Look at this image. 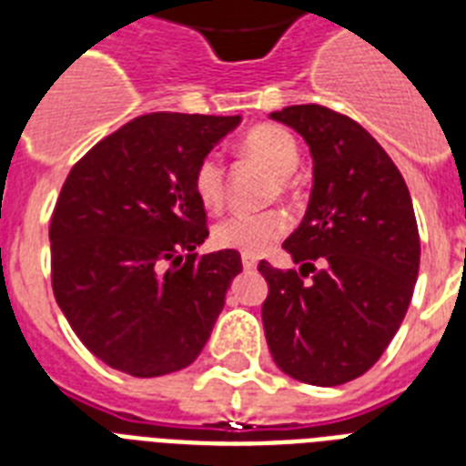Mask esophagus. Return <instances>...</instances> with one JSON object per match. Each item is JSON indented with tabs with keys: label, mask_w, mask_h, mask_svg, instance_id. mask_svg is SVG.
I'll return each mask as SVG.
<instances>
[{
	"label": "esophagus",
	"mask_w": 466,
	"mask_h": 466,
	"mask_svg": "<svg viewBox=\"0 0 466 466\" xmlns=\"http://www.w3.org/2000/svg\"><path fill=\"white\" fill-rule=\"evenodd\" d=\"M241 263H244V268L247 270H256V266H258V258H256V256L244 254L241 256Z\"/></svg>",
	"instance_id": "obj_1"
}]
</instances>
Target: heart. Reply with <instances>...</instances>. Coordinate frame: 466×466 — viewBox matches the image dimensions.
I'll list each match as a JSON object with an SVG mask.
<instances>
[{
	"instance_id": "1",
	"label": "heart",
	"mask_w": 466,
	"mask_h": 466,
	"mask_svg": "<svg viewBox=\"0 0 466 466\" xmlns=\"http://www.w3.org/2000/svg\"><path fill=\"white\" fill-rule=\"evenodd\" d=\"M241 149L247 157L261 161L278 176V188H290V174L299 164V147L295 137L280 126H256L244 135ZM193 190L203 208L218 210L225 198V168L218 155L200 159L193 174ZM288 215L280 210L266 212H237L229 215L212 229L215 247L239 251V254L258 256L268 251L285 232H288Z\"/></svg>"
}]
</instances>
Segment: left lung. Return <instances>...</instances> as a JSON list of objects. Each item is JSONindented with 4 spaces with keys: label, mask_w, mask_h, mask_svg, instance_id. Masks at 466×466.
Segmentation results:
<instances>
[{
    "label": "left lung",
    "mask_w": 466,
    "mask_h": 466,
    "mask_svg": "<svg viewBox=\"0 0 466 466\" xmlns=\"http://www.w3.org/2000/svg\"><path fill=\"white\" fill-rule=\"evenodd\" d=\"M270 118L302 135L314 181L283 244L299 273L258 263L266 340L285 375L336 387L365 375L404 321L420 261L413 203L394 161L355 120L317 104Z\"/></svg>",
    "instance_id": "left-lung-1"
}]
</instances>
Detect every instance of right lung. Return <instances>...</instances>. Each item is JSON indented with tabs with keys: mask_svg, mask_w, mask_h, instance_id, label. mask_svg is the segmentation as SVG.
<instances>
[{
	"mask_svg": "<svg viewBox=\"0 0 466 466\" xmlns=\"http://www.w3.org/2000/svg\"><path fill=\"white\" fill-rule=\"evenodd\" d=\"M239 123L149 113L69 171L50 219L53 292L84 346L113 370L168 375L210 339L241 256L222 248L198 258L208 227L193 174Z\"/></svg>",
	"mask_w": 466,
	"mask_h": 466,
	"instance_id": "obj_1",
	"label": "right lung"
}]
</instances>
